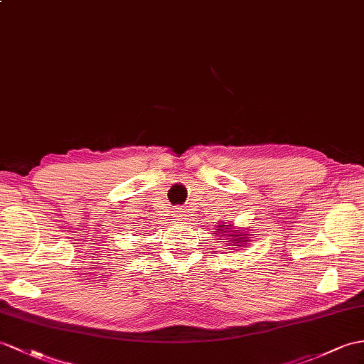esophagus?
I'll use <instances>...</instances> for the list:
<instances>
[{"instance_id":"1","label":"esophagus","mask_w":364,"mask_h":364,"mask_svg":"<svg viewBox=\"0 0 364 364\" xmlns=\"http://www.w3.org/2000/svg\"><path fill=\"white\" fill-rule=\"evenodd\" d=\"M176 218H177V219H181V220L187 219V211H185L183 208H177V211H176Z\"/></svg>"}]
</instances>
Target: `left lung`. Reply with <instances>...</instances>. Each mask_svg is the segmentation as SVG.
Masks as SVG:
<instances>
[{"mask_svg":"<svg viewBox=\"0 0 364 364\" xmlns=\"http://www.w3.org/2000/svg\"><path fill=\"white\" fill-rule=\"evenodd\" d=\"M219 227H224V225H219ZM219 232H223V228H219ZM236 236H239V237H244V235H236Z\"/></svg>","mask_w":364,"mask_h":364,"instance_id":"left-lung-1","label":"left lung"}]
</instances>
